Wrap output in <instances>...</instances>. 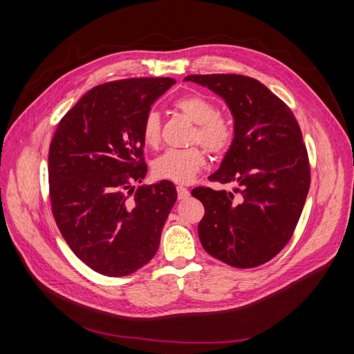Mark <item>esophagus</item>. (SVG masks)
Wrapping results in <instances>:
<instances>
[{
    "mask_svg": "<svg viewBox=\"0 0 354 354\" xmlns=\"http://www.w3.org/2000/svg\"><path fill=\"white\" fill-rule=\"evenodd\" d=\"M190 195V192L185 186H177V196L178 199H187Z\"/></svg>",
    "mask_w": 354,
    "mask_h": 354,
    "instance_id": "obj_1",
    "label": "esophagus"
}]
</instances>
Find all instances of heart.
Returning <instances> with one entry per match:
<instances>
[{"mask_svg": "<svg viewBox=\"0 0 354 354\" xmlns=\"http://www.w3.org/2000/svg\"><path fill=\"white\" fill-rule=\"evenodd\" d=\"M174 108L196 124L192 142L201 143L212 155H223L232 147L234 125L227 116L218 113L217 104L207 95L186 94L174 102ZM142 138L146 146H158L160 140V116L158 112L149 111L146 113L142 124ZM203 165L205 153L199 146L169 149L155 159L153 174L176 183H189Z\"/></svg>", "mask_w": 354, "mask_h": 354, "instance_id": "b5f03b06", "label": "heart"}]
</instances>
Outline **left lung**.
<instances>
[{
  "label": "left lung",
  "instance_id": "left-lung-1",
  "mask_svg": "<svg viewBox=\"0 0 354 354\" xmlns=\"http://www.w3.org/2000/svg\"><path fill=\"white\" fill-rule=\"evenodd\" d=\"M226 100L234 140L209 176L230 190L196 187L205 216L199 239L209 255L238 269L270 261L292 238L310 187V164L292 111L245 75H189Z\"/></svg>",
  "mask_w": 354,
  "mask_h": 354
}]
</instances>
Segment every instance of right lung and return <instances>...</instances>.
Returning a JSON list of instances; mask_svg holds the SVG:
<instances>
[{
  "label": "right lung",
  "instance_id": "add662e5",
  "mask_svg": "<svg viewBox=\"0 0 354 354\" xmlns=\"http://www.w3.org/2000/svg\"><path fill=\"white\" fill-rule=\"evenodd\" d=\"M173 78H128L85 93L62 118L48 151L51 212L69 248L104 276L153 259L177 199L173 181L142 185V124Z\"/></svg>",
  "mask_w": 354,
  "mask_h": 354
}]
</instances>
